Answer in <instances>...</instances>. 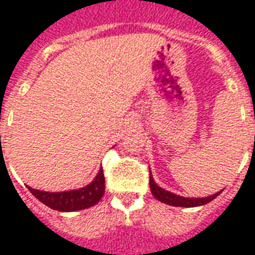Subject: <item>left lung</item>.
Wrapping results in <instances>:
<instances>
[{"mask_svg":"<svg viewBox=\"0 0 255 255\" xmlns=\"http://www.w3.org/2000/svg\"><path fill=\"white\" fill-rule=\"evenodd\" d=\"M150 191L154 195L155 199H158L160 202H164L166 205H171V206H180V208H195V206H202L206 205L210 201H213L214 198L221 194V191L216 192L210 197L205 198H184L180 195H176L173 192H169L161 188L158 184H155L154 179L150 175Z\"/></svg>","mask_w":255,"mask_h":255,"instance_id":"obj_1","label":"left lung"}]
</instances>
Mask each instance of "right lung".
Wrapping results in <instances>:
<instances>
[{
	"mask_svg": "<svg viewBox=\"0 0 255 255\" xmlns=\"http://www.w3.org/2000/svg\"><path fill=\"white\" fill-rule=\"evenodd\" d=\"M28 190L30 192H32V195L36 199H39L46 206L58 210V212H75V210L91 208L95 203L100 202V199L105 192L104 169L101 168L94 180L87 184L86 187L79 188V190L63 192L39 191V190H34L31 187H28Z\"/></svg>",
	"mask_w": 255,
	"mask_h": 255,
	"instance_id": "right-lung-1",
	"label": "right lung"
}]
</instances>
